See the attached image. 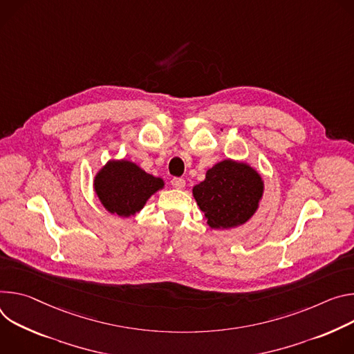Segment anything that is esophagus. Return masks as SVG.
I'll return each mask as SVG.
<instances>
[{
    "label": "esophagus",
    "instance_id": "1",
    "mask_svg": "<svg viewBox=\"0 0 354 354\" xmlns=\"http://www.w3.org/2000/svg\"><path fill=\"white\" fill-rule=\"evenodd\" d=\"M171 185L177 189H183L185 187V180L181 177H174V178H171Z\"/></svg>",
    "mask_w": 354,
    "mask_h": 354
}]
</instances>
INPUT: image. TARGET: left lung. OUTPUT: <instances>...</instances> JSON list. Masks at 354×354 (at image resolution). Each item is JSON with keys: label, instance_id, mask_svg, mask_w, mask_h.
Returning a JSON list of instances; mask_svg holds the SVG:
<instances>
[{"label": "left lung", "instance_id": "1", "mask_svg": "<svg viewBox=\"0 0 354 354\" xmlns=\"http://www.w3.org/2000/svg\"><path fill=\"white\" fill-rule=\"evenodd\" d=\"M192 194L211 227H234L257 209L263 181L248 165L223 160L207 171L205 180L192 188Z\"/></svg>", "mask_w": 354, "mask_h": 354}]
</instances>
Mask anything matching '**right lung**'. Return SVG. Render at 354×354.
I'll list each match as a JSON object with an SVG mask.
<instances>
[{"label":"right lung","instance_id":"add662e5","mask_svg":"<svg viewBox=\"0 0 354 354\" xmlns=\"http://www.w3.org/2000/svg\"><path fill=\"white\" fill-rule=\"evenodd\" d=\"M163 180L145 173L131 162H109L95 177L94 187L102 205L120 216L139 212Z\"/></svg>","mask_w":354,"mask_h":354}]
</instances>
